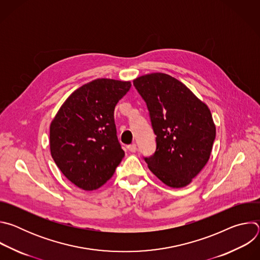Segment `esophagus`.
<instances>
[{"instance_id":"obj_1","label":"esophagus","mask_w":260,"mask_h":260,"mask_svg":"<svg viewBox=\"0 0 260 260\" xmlns=\"http://www.w3.org/2000/svg\"><path fill=\"white\" fill-rule=\"evenodd\" d=\"M127 149L131 151V152H136L137 151V145L136 144H132V145H128L127 146Z\"/></svg>"}]
</instances>
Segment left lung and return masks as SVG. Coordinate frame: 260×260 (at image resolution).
<instances>
[{
	"label": "left lung",
	"mask_w": 260,
	"mask_h": 260,
	"mask_svg": "<svg viewBox=\"0 0 260 260\" xmlns=\"http://www.w3.org/2000/svg\"><path fill=\"white\" fill-rule=\"evenodd\" d=\"M149 110L156 151L145 158L149 170L172 188L192 182L209 161L216 126L207 104L186 85L165 73L134 80Z\"/></svg>",
	"instance_id": "1"
}]
</instances>
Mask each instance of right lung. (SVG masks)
Here are the masks:
<instances>
[{"label":"right lung","instance_id":"right-lung-1","mask_svg":"<svg viewBox=\"0 0 260 260\" xmlns=\"http://www.w3.org/2000/svg\"><path fill=\"white\" fill-rule=\"evenodd\" d=\"M131 86V81L92 80L69 95L50 123L51 156L64 177L83 190L100 188L124 156L114 109Z\"/></svg>","mask_w":260,"mask_h":260}]
</instances>
